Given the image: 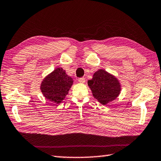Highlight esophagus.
Segmentation results:
<instances>
[{
  "mask_svg": "<svg viewBox=\"0 0 161 161\" xmlns=\"http://www.w3.org/2000/svg\"><path fill=\"white\" fill-rule=\"evenodd\" d=\"M79 82L80 83H81V84H84L85 82V78L84 77H81L78 80Z\"/></svg>",
  "mask_w": 161,
  "mask_h": 161,
  "instance_id": "34e87169",
  "label": "esophagus"
}]
</instances>
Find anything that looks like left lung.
Returning <instances> with one entry per match:
<instances>
[{
    "label": "left lung",
    "mask_w": 161,
    "mask_h": 161,
    "mask_svg": "<svg viewBox=\"0 0 161 161\" xmlns=\"http://www.w3.org/2000/svg\"><path fill=\"white\" fill-rule=\"evenodd\" d=\"M88 85L93 97L103 105L114 100L121 90L118 79L103 69L95 72L93 78L88 81Z\"/></svg>",
    "instance_id": "8db88e82"
}]
</instances>
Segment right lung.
Segmentation results:
<instances>
[{
    "instance_id": "obj_1",
    "label": "right lung",
    "mask_w": 161,
    "mask_h": 161,
    "mask_svg": "<svg viewBox=\"0 0 161 161\" xmlns=\"http://www.w3.org/2000/svg\"><path fill=\"white\" fill-rule=\"evenodd\" d=\"M72 84V78L62 68H57L43 79L40 90L45 98L59 104L68 95Z\"/></svg>"
}]
</instances>
